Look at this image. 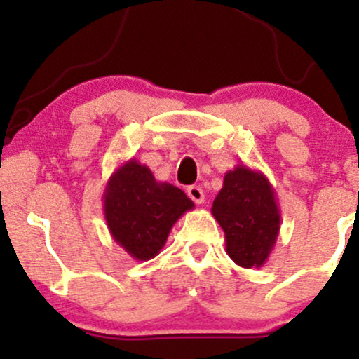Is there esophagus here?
Segmentation results:
<instances>
[{
  "instance_id": "34e87169",
  "label": "esophagus",
  "mask_w": 359,
  "mask_h": 359,
  "mask_svg": "<svg viewBox=\"0 0 359 359\" xmlns=\"http://www.w3.org/2000/svg\"><path fill=\"white\" fill-rule=\"evenodd\" d=\"M187 196L191 197L196 204H203L205 196H204V191L199 187V185H191V187L187 189Z\"/></svg>"
}]
</instances>
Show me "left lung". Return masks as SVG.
Wrapping results in <instances>:
<instances>
[{
  "label": "left lung",
  "instance_id": "1",
  "mask_svg": "<svg viewBox=\"0 0 359 359\" xmlns=\"http://www.w3.org/2000/svg\"><path fill=\"white\" fill-rule=\"evenodd\" d=\"M211 212L236 265L259 269L269 259L280 233V209L265 174L243 163L226 172Z\"/></svg>",
  "mask_w": 359,
  "mask_h": 359
}]
</instances>
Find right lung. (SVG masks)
I'll list each match as a JSON object with an SVG mask.
<instances>
[{"label": "right lung", "mask_w": 359, "mask_h": 359, "mask_svg": "<svg viewBox=\"0 0 359 359\" xmlns=\"http://www.w3.org/2000/svg\"><path fill=\"white\" fill-rule=\"evenodd\" d=\"M104 219L113 240L138 262L155 258L172 226L194 203L175 185L158 182L147 165L130 158L109 177L102 194Z\"/></svg>", "instance_id": "add662e5"}]
</instances>
